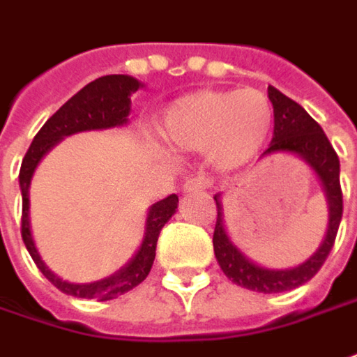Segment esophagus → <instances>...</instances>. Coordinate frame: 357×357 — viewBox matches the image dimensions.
<instances>
[{
	"label": "esophagus",
	"instance_id": "34e87169",
	"mask_svg": "<svg viewBox=\"0 0 357 357\" xmlns=\"http://www.w3.org/2000/svg\"><path fill=\"white\" fill-rule=\"evenodd\" d=\"M205 190H207V181L203 178L185 179V183L181 185V191H183V193H202V191Z\"/></svg>",
	"mask_w": 357,
	"mask_h": 357
}]
</instances>
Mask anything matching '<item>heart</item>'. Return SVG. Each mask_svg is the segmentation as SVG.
I'll return each mask as SVG.
<instances>
[{"instance_id": "obj_1", "label": "heart", "mask_w": 357, "mask_h": 357, "mask_svg": "<svg viewBox=\"0 0 357 357\" xmlns=\"http://www.w3.org/2000/svg\"><path fill=\"white\" fill-rule=\"evenodd\" d=\"M275 112L257 89L197 91L174 100L158 120V136L172 150L199 152L215 172H235L261 152Z\"/></svg>"}]
</instances>
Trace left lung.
<instances>
[{
	"mask_svg": "<svg viewBox=\"0 0 357 357\" xmlns=\"http://www.w3.org/2000/svg\"><path fill=\"white\" fill-rule=\"evenodd\" d=\"M268 100L273 102V110H275V132L271 146L266 148V152H263V158L271 154L296 155L312 169L322 185L328 203V225L320 247L304 263L290 268H268L251 261L233 243L223 219L225 215H223L221 193H217L213 197L217 203V223L213 231V251H215L217 263L229 280H233L243 289L263 292V294L284 292L308 282L320 271L326 257L332 251L342 221L340 160L330 140L326 138L324 130L320 128V124L298 102H294L275 86H268Z\"/></svg>",
	"mask_w": 357,
	"mask_h": 357,
	"instance_id": "left-lung-1",
	"label": "left lung"
}]
</instances>
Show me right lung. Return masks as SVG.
<instances>
[{
	"label": "right lung",
	"mask_w": 357,
	"mask_h": 357,
	"mask_svg": "<svg viewBox=\"0 0 357 357\" xmlns=\"http://www.w3.org/2000/svg\"><path fill=\"white\" fill-rule=\"evenodd\" d=\"M142 86L144 84L140 80L128 77V75H106V77L89 82L84 89H80L73 98H68L67 102L45 122L43 128L37 132V136L33 138L31 146L21 162V169H19V190H21V199H23L21 237H23V243L31 255V259L37 264V268L55 284L56 289L68 296L93 298V301H112L134 287H138L142 280L148 277V273L154 264L155 245H158L160 231L178 209L176 193L167 195L162 202L154 203L148 209L144 237H142L140 247L134 252V257L114 275L94 280V282L63 280L43 263L41 255L35 247V241H33L31 221H29V188H31L33 174L39 166V162L63 138L73 136L77 132L126 126L130 110H132L130 96Z\"/></svg>",
	"instance_id": "right-lung-1"
}]
</instances>
